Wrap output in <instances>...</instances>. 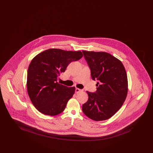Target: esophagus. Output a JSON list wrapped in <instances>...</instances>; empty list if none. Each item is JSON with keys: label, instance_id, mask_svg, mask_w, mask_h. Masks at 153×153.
<instances>
[{"label": "esophagus", "instance_id": "obj_1", "mask_svg": "<svg viewBox=\"0 0 153 153\" xmlns=\"http://www.w3.org/2000/svg\"><path fill=\"white\" fill-rule=\"evenodd\" d=\"M82 89H79V88H76V89H75L76 93H79V92H82Z\"/></svg>", "mask_w": 153, "mask_h": 153}]
</instances>
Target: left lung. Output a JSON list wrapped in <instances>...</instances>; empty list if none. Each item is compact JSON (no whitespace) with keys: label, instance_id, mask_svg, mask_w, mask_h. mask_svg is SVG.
<instances>
[{"label":"left lung","instance_id":"8db88e82","mask_svg":"<svg viewBox=\"0 0 153 153\" xmlns=\"http://www.w3.org/2000/svg\"><path fill=\"white\" fill-rule=\"evenodd\" d=\"M93 80H97L95 92L87 91L84 114L100 121L108 119L121 108L128 91L127 76L122 62L106 52L82 51Z\"/></svg>","mask_w":153,"mask_h":153}]
</instances>
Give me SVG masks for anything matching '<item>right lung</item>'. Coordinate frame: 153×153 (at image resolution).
Returning a JSON list of instances; mask_svg holds the SVG:
<instances>
[{
  "mask_svg": "<svg viewBox=\"0 0 153 153\" xmlns=\"http://www.w3.org/2000/svg\"><path fill=\"white\" fill-rule=\"evenodd\" d=\"M83 56L81 51L48 49L31 61L27 78V92L34 107L45 115L54 116L65 108L74 94L75 87L58 84V77L68 65Z\"/></svg>",
  "mask_w": 153,
  "mask_h": 153,
  "instance_id": "right-lung-1",
  "label": "right lung"
}]
</instances>
